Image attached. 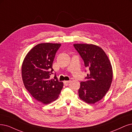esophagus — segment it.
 <instances>
[{
    "label": "esophagus",
    "mask_w": 132,
    "mask_h": 132,
    "mask_svg": "<svg viewBox=\"0 0 132 132\" xmlns=\"http://www.w3.org/2000/svg\"><path fill=\"white\" fill-rule=\"evenodd\" d=\"M70 80H68V81H63V84H64L65 85H67L68 84H69V83H70Z\"/></svg>",
    "instance_id": "esophagus-1"
}]
</instances>
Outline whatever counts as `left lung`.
Wrapping results in <instances>:
<instances>
[{
	"label": "left lung",
	"mask_w": 132,
	"mask_h": 132,
	"mask_svg": "<svg viewBox=\"0 0 132 132\" xmlns=\"http://www.w3.org/2000/svg\"><path fill=\"white\" fill-rule=\"evenodd\" d=\"M83 60L89 74L80 82L79 98L89 104L100 101L109 90L113 80V70L109 58L102 49L89 44H74Z\"/></svg>",
	"instance_id": "obj_1"
}]
</instances>
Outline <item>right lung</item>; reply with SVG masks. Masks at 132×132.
Wrapping results in <instances>:
<instances>
[{"instance_id":"obj_1","label":"right lung","mask_w":132,"mask_h":132,"mask_svg":"<svg viewBox=\"0 0 132 132\" xmlns=\"http://www.w3.org/2000/svg\"><path fill=\"white\" fill-rule=\"evenodd\" d=\"M60 43H43L33 47L24 58L22 76L24 86L34 98L47 104L56 100L63 87L56 75L50 79L54 71L53 62Z\"/></svg>"}]
</instances>
